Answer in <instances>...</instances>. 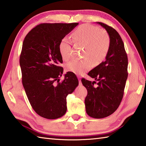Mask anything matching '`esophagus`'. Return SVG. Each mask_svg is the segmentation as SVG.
<instances>
[{
    "label": "esophagus",
    "mask_w": 146,
    "mask_h": 146,
    "mask_svg": "<svg viewBox=\"0 0 146 146\" xmlns=\"http://www.w3.org/2000/svg\"><path fill=\"white\" fill-rule=\"evenodd\" d=\"M78 80H79V84L80 85H82V82H81V78L80 76H78Z\"/></svg>",
    "instance_id": "34e87169"
}]
</instances>
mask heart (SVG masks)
Listing matches in <instances>:
<instances>
[{
  "mask_svg": "<svg viewBox=\"0 0 146 146\" xmlns=\"http://www.w3.org/2000/svg\"><path fill=\"white\" fill-rule=\"evenodd\" d=\"M73 42L84 47L82 60H73L66 65V70L76 75H82L90 70L92 62L101 63L106 57L110 47V39L108 33L90 25H82L71 35ZM59 52L64 61L70 59V44L66 38L62 39L59 45Z\"/></svg>",
  "mask_w": 146,
  "mask_h": 146,
  "instance_id": "heart-1",
  "label": "heart"
}]
</instances>
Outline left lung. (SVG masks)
<instances>
[{"label": "left lung", "mask_w": 146, "mask_h": 146, "mask_svg": "<svg viewBox=\"0 0 146 146\" xmlns=\"http://www.w3.org/2000/svg\"><path fill=\"white\" fill-rule=\"evenodd\" d=\"M97 23L109 35L110 49L106 61L88 73L98 81L97 86L94 87L95 81L82 78V82L88 92L85 99L87 115L94 118H103L113 114L121 103L128 77V58L119 33L103 23Z\"/></svg>", "instance_id": "8db88e82"}]
</instances>
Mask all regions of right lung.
Wrapping results in <instances>:
<instances>
[{"label": "right lung", "mask_w": 146, "mask_h": 146, "mask_svg": "<svg viewBox=\"0 0 146 146\" xmlns=\"http://www.w3.org/2000/svg\"><path fill=\"white\" fill-rule=\"evenodd\" d=\"M78 23H43L33 28L23 43L19 64L22 83L34 111L47 119H57L66 112V97L78 85L75 74L67 73L59 78L63 68L59 45ZM58 82L57 84L55 81Z\"/></svg>", "instance_id": "1"}]
</instances>
